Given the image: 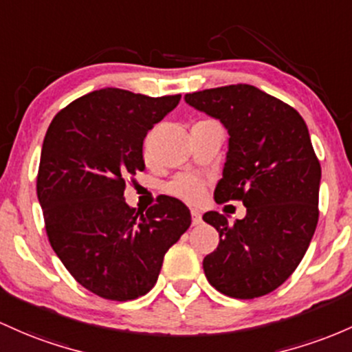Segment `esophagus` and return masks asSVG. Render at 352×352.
<instances>
[{
    "mask_svg": "<svg viewBox=\"0 0 352 352\" xmlns=\"http://www.w3.org/2000/svg\"><path fill=\"white\" fill-rule=\"evenodd\" d=\"M192 226H199L200 222H202V215H200L199 210H192Z\"/></svg>",
    "mask_w": 352,
    "mask_h": 352,
    "instance_id": "obj_1",
    "label": "esophagus"
}]
</instances>
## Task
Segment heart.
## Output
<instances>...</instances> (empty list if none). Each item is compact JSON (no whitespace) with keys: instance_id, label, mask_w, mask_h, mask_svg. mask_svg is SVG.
Segmentation results:
<instances>
[{"instance_id":"b5f03b06","label":"heart","mask_w":352,"mask_h":352,"mask_svg":"<svg viewBox=\"0 0 352 352\" xmlns=\"http://www.w3.org/2000/svg\"><path fill=\"white\" fill-rule=\"evenodd\" d=\"M167 190L187 202H199L204 192V184L197 177L179 175L167 185Z\"/></svg>"}]
</instances>
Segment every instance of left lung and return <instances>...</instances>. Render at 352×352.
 I'll list each match as a JSON object with an SVG mask.
<instances>
[{
	"label": "left lung",
	"mask_w": 352,
	"mask_h": 352,
	"mask_svg": "<svg viewBox=\"0 0 352 352\" xmlns=\"http://www.w3.org/2000/svg\"><path fill=\"white\" fill-rule=\"evenodd\" d=\"M185 102L219 118L230 135L215 202L247 207L234 223L219 212L204 214L220 237L204 258L207 280L235 299L269 294L294 272L318 226L320 164L306 122L252 85L187 94Z\"/></svg>",
	"instance_id": "8db88e82"
}]
</instances>
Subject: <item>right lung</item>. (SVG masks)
<instances>
[{"label": "right lung", "instance_id": "obj_1", "mask_svg": "<svg viewBox=\"0 0 352 352\" xmlns=\"http://www.w3.org/2000/svg\"><path fill=\"white\" fill-rule=\"evenodd\" d=\"M180 102L102 88L55 115L36 177L48 241L68 272L110 300L145 296L165 252L190 227V210L160 197L146 212L123 199L126 177L145 168L144 138Z\"/></svg>", "mask_w": 352, "mask_h": 352}]
</instances>
